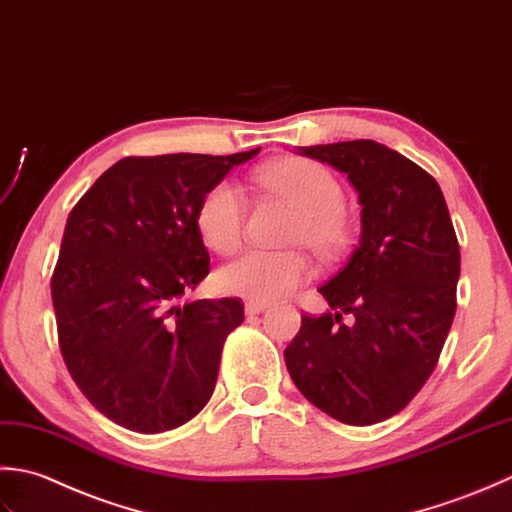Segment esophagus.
<instances>
[{
  "label": "esophagus",
  "instance_id": "esophagus-1",
  "mask_svg": "<svg viewBox=\"0 0 512 512\" xmlns=\"http://www.w3.org/2000/svg\"><path fill=\"white\" fill-rule=\"evenodd\" d=\"M267 307H269L267 302H252V300H249V302H245V314H247V316L263 314V311H265Z\"/></svg>",
  "mask_w": 512,
  "mask_h": 512
}]
</instances>
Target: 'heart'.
I'll use <instances>...</instances> for the list:
<instances>
[{
	"mask_svg": "<svg viewBox=\"0 0 512 512\" xmlns=\"http://www.w3.org/2000/svg\"><path fill=\"white\" fill-rule=\"evenodd\" d=\"M271 190L289 198L302 218L294 241L314 247L320 256H338L349 245L351 229L342 214L344 192L327 168L307 159H283L260 174ZM245 194L234 181L223 179L207 187L196 207V229L207 247L229 254L245 234ZM314 274V263L302 252L247 249L216 274V285L229 296L271 302L289 296Z\"/></svg>",
	"mask_w": 512,
	"mask_h": 512,
	"instance_id": "obj_1",
	"label": "heart"
}]
</instances>
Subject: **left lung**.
<instances>
[{"label": "left lung", "mask_w": 512, "mask_h": 512, "mask_svg": "<svg viewBox=\"0 0 512 512\" xmlns=\"http://www.w3.org/2000/svg\"><path fill=\"white\" fill-rule=\"evenodd\" d=\"M347 174L362 205L360 245L318 291L331 311L302 316L285 349L305 398L367 426L400 413L429 380L455 318L460 245L440 185L369 139L298 148ZM351 313L357 322H341Z\"/></svg>", "instance_id": "1"}]
</instances>
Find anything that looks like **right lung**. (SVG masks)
Segmentation results:
<instances>
[{"label":"right lung","instance_id":"obj_1","mask_svg":"<svg viewBox=\"0 0 512 512\" xmlns=\"http://www.w3.org/2000/svg\"><path fill=\"white\" fill-rule=\"evenodd\" d=\"M258 152L128 156L72 207L50 283L59 349L90 404L125 429H176L212 398L245 309L238 298L179 305L210 274L196 207Z\"/></svg>","mask_w":512,"mask_h":512}]
</instances>
